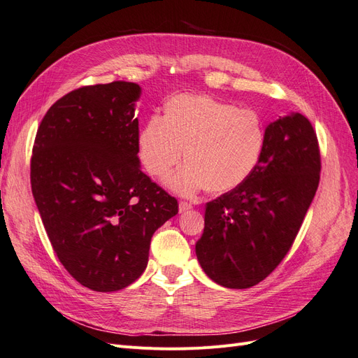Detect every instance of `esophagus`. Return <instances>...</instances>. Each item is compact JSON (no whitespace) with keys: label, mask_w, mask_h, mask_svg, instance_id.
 <instances>
[{"label":"esophagus","mask_w":358,"mask_h":358,"mask_svg":"<svg viewBox=\"0 0 358 358\" xmlns=\"http://www.w3.org/2000/svg\"><path fill=\"white\" fill-rule=\"evenodd\" d=\"M192 209V204L188 203V201H180L179 203V212L183 213V212H188Z\"/></svg>","instance_id":"esophagus-1"}]
</instances>
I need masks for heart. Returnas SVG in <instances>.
Wrapping results in <instances>:
<instances>
[{"label": "heart", "mask_w": 358, "mask_h": 358, "mask_svg": "<svg viewBox=\"0 0 358 358\" xmlns=\"http://www.w3.org/2000/svg\"><path fill=\"white\" fill-rule=\"evenodd\" d=\"M264 145V125L254 110L196 94L171 96L161 117L149 119L137 137L140 161L155 179L170 175L183 149L187 164L169 182L182 196L241 187L255 171Z\"/></svg>", "instance_id": "1"}]
</instances>
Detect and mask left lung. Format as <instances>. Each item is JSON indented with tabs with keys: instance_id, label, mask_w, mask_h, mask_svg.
<instances>
[{
	"instance_id": "left-lung-1",
	"label": "left lung",
	"mask_w": 358,
	"mask_h": 358,
	"mask_svg": "<svg viewBox=\"0 0 358 358\" xmlns=\"http://www.w3.org/2000/svg\"><path fill=\"white\" fill-rule=\"evenodd\" d=\"M318 138L300 113L266 128L255 171L206 204L197 259L213 282L243 289L262 282L294 242L320 183Z\"/></svg>"
}]
</instances>
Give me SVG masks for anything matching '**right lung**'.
<instances>
[{
	"mask_svg": "<svg viewBox=\"0 0 358 358\" xmlns=\"http://www.w3.org/2000/svg\"><path fill=\"white\" fill-rule=\"evenodd\" d=\"M140 94L122 80L74 90L48 110L32 148L31 189L53 251L100 292L143 273L150 239L179 208L140 170Z\"/></svg>",
	"mask_w": 358,
	"mask_h": 358,
	"instance_id": "right-lung-1",
	"label": "right lung"
}]
</instances>
